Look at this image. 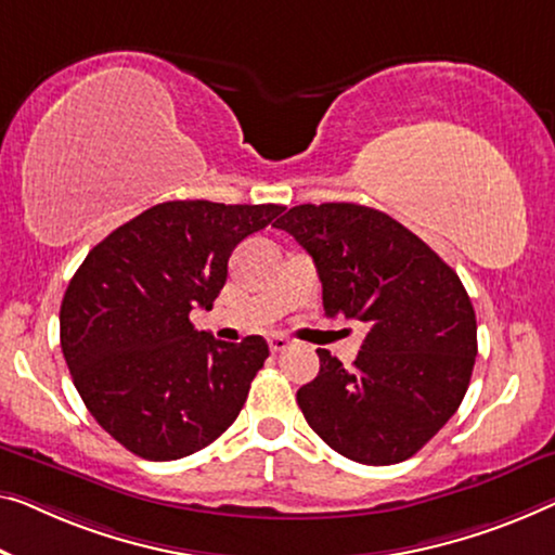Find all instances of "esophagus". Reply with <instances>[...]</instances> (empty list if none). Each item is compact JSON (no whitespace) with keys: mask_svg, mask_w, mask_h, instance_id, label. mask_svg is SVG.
<instances>
[{"mask_svg":"<svg viewBox=\"0 0 555 555\" xmlns=\"http://www.w3.org/2000/svg\"><path fill=\"white\" fill-rule=\"evenodd\" d=\"M288 338L286 336H281V334H274V336H269V349L274 351V353H279V351H286L288 349Z\"/></svg>","mask_w":555,"mask_h":555,"instance_id":"esophagus-1","label":"esophagus"}]
</instances>
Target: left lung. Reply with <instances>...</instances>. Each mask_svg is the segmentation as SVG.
<instances>
[{"instance_id": "1", "label": "left lung", "mask_w": 555, "mask_h": 555, "mask_svg": "<svg viewBox=\"0 0 555 555\" xmlns=\"http://www.w3.org/2000/svg\"><path fill=\"white\" fill-rule=\"evenodd\" d=\"M311 254L326 317L366 324L353 366L319 349L296 391L309 426L341 456L388 466L441 431L470 382L476 313L461 279L399 221L361 204H301L281 217Z\"/></svg>"}]
</instances>
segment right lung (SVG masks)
I'll use <instances>...</instances> for the list:
<instances>
[{
  "instance_id": "right-lung-1",
  "label": "right lung",
  "mask_w": 555,
  "mask_h": 555,
  "mask_svg": "<svg viewBox=\"0 0 555 555\" xmlns=\"http://www.w3.org/2000/svg\"><path fill=\"white\" fill-rule=\"evenodd\" d=\"M284 206L164 202L99 242L66 286L60 338L96 424L149 461H177L227 431L269 357L196 331L227 284L229 256Z\"/></svg>"
}]
</instances>
